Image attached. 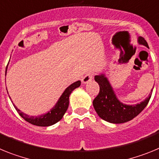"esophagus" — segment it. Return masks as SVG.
Instances as JSON below:
<instances>
[{
    "instance_id": "esophagus-1",
    "label": "esophagus",
    "mask_w": 159,
    "mask_h": 159,
    "mask_svg": "<svg viewBox=\"0 0 159 159\" xmlns=\"http://www.w3.org/2000/svg\"><path fill=\"white\" fill-rule=\"evenodd\" d=\"M93 78V74H91V73H89V74H86L85 76H84L81 81H82V83L83 84H86L88 83L89 81H90Z\"/></svg>"
}]
</instances>
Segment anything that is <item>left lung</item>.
Returning <instances> with one entry per match:
<instances>
[{"instance_id": "1", "label": "left lung", "mask_w": 159, "mask_h": 159, "mask_svg": "<svg viewBox=\"0 0 159 159\" xmlns=\"http://www.w3.org/2000/svg\"><path fill=\"white\" fill-rule=\"evenodd\" d=\"M139 43L149 48L146 40L142 37L139 38ZM94 80L100 86V90L98 95L93 101V106L98 115L110 123H124L134 118L147 106L153 91L151 89V93L142 102L136 105H126L118 100L105 74L96 75Z\"/></svg>"}]
</instances>
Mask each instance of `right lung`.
Returning a JSON list of instances; mask_svg holds the SVG:
<instances>
[{"label":"right lung","mask_w":159,"mask_h":159,"mask_svg":"<svg viewBox=\"0 0 159 159\" xmlns=\"http://www.w3.org/2000/svg\"><path fill=\"white\" fill-rule=\"evenodd\" d=\"M80 85H81V81H75L73 84H71L70 86H68L65 89L62 94L61 95L60 98L57 102L53 108L51 109L48 113L41 114V115L30 116L21 112L13 103V105L14 106L16 111L20 114V117H22L26 121H28L33 125H38V126H49V125L57 123V121H59L62 118L65 113L66 112V110L68 109L69 102H70V101H69L70 95L71 94L74 89L79 87ZM9 98H11L10 97H9Z\"/></svg>","instance_id":"add662e5"}]
</instances>
